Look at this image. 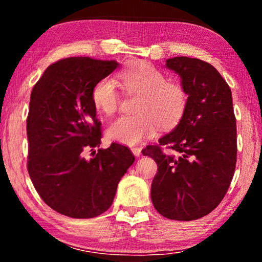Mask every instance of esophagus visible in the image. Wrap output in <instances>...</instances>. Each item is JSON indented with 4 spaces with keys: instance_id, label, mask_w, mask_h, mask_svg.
<instances>
[{
    "instance_id": "obj_1",
    "label": "esophagus",
    "mask_w": 262,
    "mask_h": 262,
    "mask_svg": "<svg viewBox=\"0 0 262 262\" xmlns=\"http://www.w3.org/2000/svg\"><path fill=\"white\" fill-rule=\"evenodd\" d=\"M130 150H132V152L134 154V156H136V157L141 156V151H142V149H141L140 147H133Z\"/></svg>"
}]
</instances>
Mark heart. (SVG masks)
<instances>
[{"label": "heart", "instance_id": "heart-1", "mask_svg": "<svg viewBox=\"0 0 262 262\" xmlns=\"http://www.w3.org/2000/svg\"><path fill=\"white\" fill-rule=\"evenodd\" d=\"M119 81L128 92L140 95L136 114L121 115L111 122L107 136L119 143L134 145L152 135L158 125L168 127L183 117L188 94L183 84L167 81L165 75L149 62L139 61L119 74ZM92 101L104 114H113L120 104L117 84L105 77L92 89Z\"/></svg>", "mask_w": 262, "mask_h": 262}]
</instances>
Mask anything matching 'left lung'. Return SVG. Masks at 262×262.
<instances>
[{
    "label": "left lung",
    "mask_w": 262,
    "mask_h": 262,
    "mask_svg": "<svg viewBox=\"0 0 262 262\" xmlns=\"http://www.w3.org/2000/svg\"><path fill=\"white\" fill-rule=\"evenodd\" d=\"M180 75L188 104L180 122L142 154L156 162L151 201L168 220L201 219L220 205L237 162V128L228 83L208 62L187 56L166 60Z\"/></svg>",
    "instance_id": "1"
}]
</instances>
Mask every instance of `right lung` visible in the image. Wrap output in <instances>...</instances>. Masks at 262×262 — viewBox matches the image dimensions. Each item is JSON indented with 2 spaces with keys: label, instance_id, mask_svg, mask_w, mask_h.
I'll return each mask as SVG.
<instances>
[{
  "label": "right lung",
  "instance_id": "add662e5",
  "mask_svg": "<svg viewBox=\"0 0 262 262\" xmlns=\"http://www.w3.org/2000/svg\"><path fill=\"white\" fill-rule=\"evenodd\" d=\"M117 61L67 57L52 63L31 92L28 114V171L35 190L53 210L92 219L111 207L121 177L135 161L130 149L101 143L92 89Z\"/></svg>",
  "mask_w": 262,
  "mask_h": 262
}]
</instances>
